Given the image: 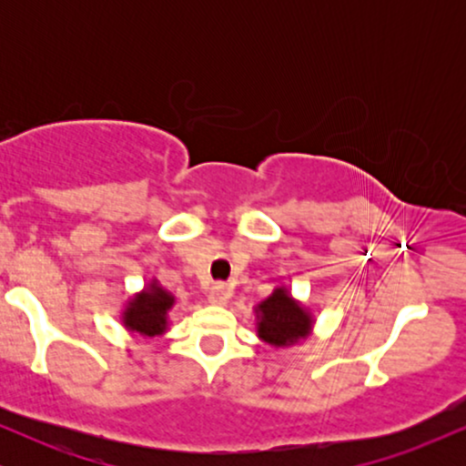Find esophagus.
I'll return each mask as SVG.
<instances>
[{
    "label": "esophagus",
    "instance_id": "34e87169",
    "mask_svg": "<svg viewBox=\"0 0 466 466\" xmlns=\"http://www.w3.org/2000/svg\"><path fill=\"white\" fill-rule=\"evenodd\" d=\"M208 300H210L212 304H226L229 300L228 285H223V282H217V285L210 289V293H208Z\"/></svg>",
    "mask_w": 466,
    "mask_h": 466
}]
</instances>
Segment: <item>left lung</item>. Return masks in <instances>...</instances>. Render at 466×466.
<instances>
[{
  "mask_svg": "<svg viewBox=\"0 0 466 466\" xmlns=\"http://www.w3.org/2000/svg\"><path fill=\"white\" fill-rule=\"evenodd\" d=\"M260 322L258 335L267 344L287 346L291 341L300 339L309 333L311 319L287 296L285 289H276L267 300L258 307Z\"/></svg>",
  "mask_w": 466,
  "mask_h": 466,
  "instance_id": "8db88e82",
  "label": "left lung"
}]
</instances>
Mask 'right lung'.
Masks as SVG:
<instances>
[{
	"label": "right lung",
	"instance_id": "add662e5",
	"mask_svg": "<svg viewBox=\"0 0 466 466\" xmlns=\"http://www.w3.org/2000/svg\"><path fill=\"white\" fill-rule=\"evenodd\" d=\"M170 307H173V296H168L164 289L153 285L129 304L125 313V324L131 330H137V333L155 337L164 330L166 311Z\"/></svg>",
	"mask_w": 466,
	"mask_h": 466
}]
</instances>
